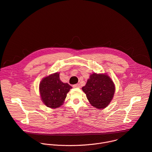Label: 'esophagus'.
<instances>
[{
  "label": "esophagus",
  "instance_id": "1",
  "mask_svg": "<svg viewBox=\"0 0 152 152\" xmlns=\"http://www.w3.org/2000/svg\"><path fill=\"white\" fill-rule=\"evenodd\" d=\"M73 87L74 88H80V84H75V85H73Z\"/></svg>",
  "mask_w": 152,
  "mask_h": 152
}]
</instances>
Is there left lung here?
Wrapping results in <instances>:
<instances>
[{
    "label": "left lung",
    "mask_w": 152,
    "mask_h": 152,
    "mask_svg": "<svg viewBox=\"0 0 152 152\" xmlns=\"http://www.w3.org/2000/svg\"><path fill=\"white\" fill-rule=\"evenodd\" d=\"M90 104L98 109L106 108L112 100L115 86L111 78L105 74H91L85 86L82 87Z\"/></svg>",
    "instance_id": "1"
}]
</instances>
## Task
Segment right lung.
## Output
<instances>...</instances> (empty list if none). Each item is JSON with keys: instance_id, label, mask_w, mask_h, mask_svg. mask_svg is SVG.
Listing matches in <instances>:
<instances>
[{"instance_id": "1", "label": "right lung", "mask_w": 152, "mask_h": 152, "mask_svg": "<svg viewBox=\"0 0 152 152\" xmlns=\"http://www.w3.org/2000/svg\"><path fill=\"white\" fill-rule=\"evenodd\" d=\"M72 86L63 83L56 72L44 77L39 84V91L43 103L51 109L59 107L63 104L67 93Z\"/></svg>"}]
</instances>
